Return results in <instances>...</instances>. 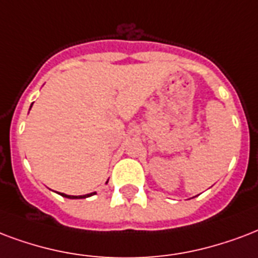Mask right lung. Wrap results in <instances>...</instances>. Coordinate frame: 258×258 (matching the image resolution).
I'll list each match as a JSON object with an SVG mask.
<instances>
[{
  "label": "right lung",
  "instance_id": "add662e5",
  "mask_svg": "<svg viewBox=\"0 0 258 258\" xmlns=\"http://www.w3.org/2000/svg\"><path fill=\"white\" fill-rule=\"evenodd\" d=\"M63 198H68V199H85V198H89L92 195H96V192L93 194H88V195H82V196H70V195H64V194H60Z\"/></svg>",
  "mask_w": 258,
  "mask_h": 258
}]
</instances>
